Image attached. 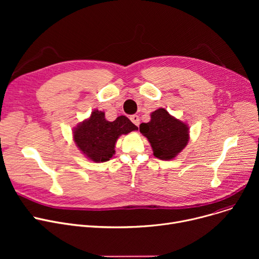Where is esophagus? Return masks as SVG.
Here are the masks:
<instances>
[{
	"label": "esophagus",
	"instance_id": "1",
	"mask_svg": "<svg viewBox=\"0 0 259 259\" xmlns=\"http://www.w3.org/2000/svg\"><path fill=\"white\" fill-rule=\"evenodd\" d=\"M130 119H131V121L133 122L134 125H137L139 127V125H140V117H139V115H137V114L131 115Z\"/></svg>",
	"mask_w": 259,
	"mask_h": 259
}]
</instances>
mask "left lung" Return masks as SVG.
I'll use <instances>...</instances> for the list:
<instances>
[{
    "instance_id": "obj_1",
    "label": "left lung",
    "mask_w": 259,
    "mask_h": 259,
    "mask_svg": "<svg viewBox=\"0 0 259 259\" xmlns=\"http://www.w3.org/2000/svg\"><path fill=\"white\" fill-rule=\"evenodd\" d=\"M141 133L151 144L153 154L161 160L174 158L187 146L189 128L164 108L151 113V120L140 125Z\"/></svg>"
}]
</instances>
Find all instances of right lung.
Masks as SVG:
<instances>
[{
	"label": "right lung",
	"instance_id": "1",
	"mask_svg": "<svg viewBox=\"0 0 259 259\" xmlns=\"http://www.w3.org/2000/svg\"><path fill=\"white\" fill-rule=\"evenodd\" d=\"M134 130H138V127L124 115L108 121L103 111L94 110L88 119L73 130V139L79 150L89 159L104 162L113 156L119 135Z\"/></svg>",
	"mask_w": 259,
	"mask_h": 259
}]
</instances>
